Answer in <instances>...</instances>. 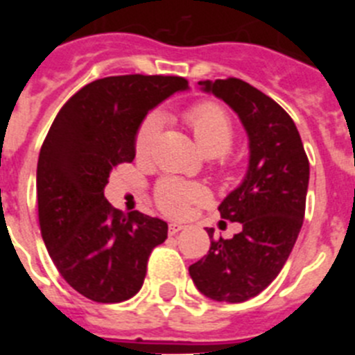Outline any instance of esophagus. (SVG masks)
<instances>
[{"instance_id": "esophagus-1", "label": "esophagus", "mask_w": 355, "mask_h": 355, "mask_svg": "<svg viewBox=\"0 0 355 355\" xmlns=\"http://www.w3.org/2000/svg\"><path fill=\"white\" fill-rule=\"evenodd\" d=\"M181 229H183V225L174 224V222H172V224H168V234H171V236H174V234L180 233Z\"/></svg>"}]
</instances>
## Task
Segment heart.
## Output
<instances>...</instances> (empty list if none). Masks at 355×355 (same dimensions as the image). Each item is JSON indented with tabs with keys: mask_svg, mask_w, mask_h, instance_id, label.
<instances>
[{
	"mask_svg": "<svg viewBox=\"0 0 355 355\" xmlns=\"http://www.w3.org/2000/svg\"><path fill=\"white\" fill-rule=\"evenodd\" d=\"M184 122L192 130L197 146L208 156L225 155L233 146L234 126L222 106L215 103H197L184 112ZM162 119L149 115L140 124L135 137V153L139 158H147L158 140ZM156 202L165 213L172 216L187 215L190 206L206 199V190L199 184L183 183L178 180H162L155 190Z\"/></svg>",
	"mask_w": 355,
	"mask_h": 355,
	"instance_id": "heart-1",
	"label": "heart"
}]
</instances>
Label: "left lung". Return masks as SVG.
I'll list each match as a JSON object with an SVG mask.
<instances>
[{
    "label": "left lung",
    "mask_w": 355,
    "mask_h": 355,
    "mask_svg": "<svg viewBox=\"0 0 355 355\" xmlns=\"http://www.w3.org/2000/svg\"><path fill=\"white\" fill-rule=\"evenodd\" d=\"M240 117L249 137V167L218 206L222 218L240 222L233 238L213 240L190 265L193 284L208 299L245 302L277 277L300 233L309 162L295 122L272 97L238 78L199 81Z\"/></svg>",
    "instance_id": "8db88e82"
}]
</instances>
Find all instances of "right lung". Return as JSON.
Here are the masks:
<instances>
[{
    "mask_svg": "<svg viewBox=\"0 0 355 355\" xmlns=\"http://www.w3.org/2000/svg\"><path fill=\"white\" fill-rule=\"evenodd\" d=\"M188 89L180 76H108L62 106L40 147L37 202L42 240L56 270L78 293L115 304L139 293L150 250L167 222L122 213L105 197L110 172L135 158L149 110Z\"/></svg>",
    "mask_w": 355,
    "mask_h": 355,
    "instance_id": "obj_1",
    "label": "right lung"
}]
</instances>
